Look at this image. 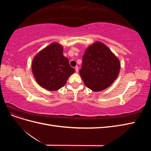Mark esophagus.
I'll use <instances>...</instances> for the list:
<instances>
[{
	"label": "esophagus",
	"mask_w": 151,
	"mask_h": 151,
	"mask_svg": "<svg viewBox=\"0 0 151 151\" xmlns=\"http://www.w3.org/2000/svg\"><path fill=\"white\" fill-rule=\"evenodd\" d=\"M75 70H76V72L77 73L79 72V67H75Z\"/></svg>",
	"instance_id": "obj_1"
}]
</instances>
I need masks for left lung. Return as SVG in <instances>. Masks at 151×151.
Segmentation results:
<instances>
[{
	"label": "left lung",
	"instance_id": "obj_1",
	"mask_svg": "<svg viewBox=\"0 0 151 151\" xmlns=\"http://www.w3.org/2000/svg\"><path fill=\"white\" fill-rule=\"evenodd\" d=\"M120 62L111 50L101 42L86 48L80 76L86 87L95 92L110 86L119 74Z\"/></svg>",
	"mask_w": 151,
	"mask_h": 151
}]
</instances>
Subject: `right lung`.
<instances>
[{
  "mask_svg": "<svg viewBox=\"0 0 151 151\" xmlns=\"http://www.w3.org/2000/svg\"><path fill=\"white\" fill-rule=\"evenodd\" d=\"M62 45L53 42L35 56L32 71L37 83L48 91H57L64 86L75 69L63 55Z\"/></svg>",
  "mask_w": 151,
  "mask_h": 151,
  "instance_id": "obj_1",
  "label": "right lung"
}]
</instances>
